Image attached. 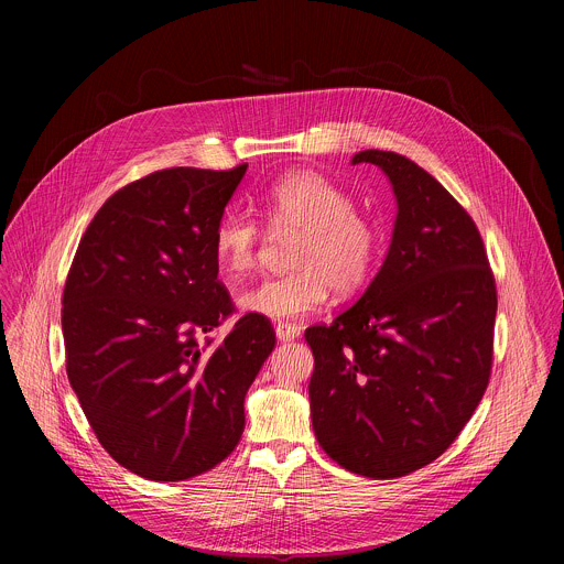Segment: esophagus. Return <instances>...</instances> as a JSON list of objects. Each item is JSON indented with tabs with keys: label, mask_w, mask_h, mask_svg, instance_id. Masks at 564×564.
Masks as SVG:
<instances>
[{
	"label": "esophagus",
	"mask_w": 564,
	"mask_h": 564,
	"mask_svg": "<svg viewBox=\"0 0 564 564\" xmlns=\"http://www.w3.org/2000/svg\"><path fill=\"white\" fill-rule=\"evenodd\" d=\"M299 335H301V328L294 326V324H279L276 326L279 341H294V339H299Z\"/></svg>",
	"instance_id": "obj_1"
}]
</instances>
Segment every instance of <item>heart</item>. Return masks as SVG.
Wrapping results in <instances>:
<instances>
[{
	"label": "heart",
	"instance_id": "obj_1",
	"mask_svg": "<svg viewBox=\"0 0 564 564\" xmlns=\"http://www.w3.org/2000/svg\"><path fill=\"white\" fill-rule=\"evenodd\" d=\"M265 220L276 231H296L294 272L268 279L240 294L243 310L268 318H299L314 312L328 292L352 294L375 265L377 225L355 209L352 196L316 172H290L261 196ZM214 254L229 276L257 265L261 227L246 212L227 209L212 234Z\"/></svg>",
	"mask_w": 564,
	"mask_h": 564
}]
</instances>
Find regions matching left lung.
Returning <instances> with one entry per match:
<instances>
[{
  "instance_id": "left-lung-1",
  "label": "left lung",
  "mask_w": 564,
  "mask_h": 564,
  "mask_svg": "<svg viewBox=\"0 0 564 564\" xmlns=\"http://www.w3.org/2000/svg\"><path fill=\"white\" fill-rule=\"evenodd\" d=\"M397 198L386 261L330 326H312L310 413L339 466L375 479L437 459L485 394L494 364L496 279L466 209L420 165L366 149Z\"/></svg>"
}]
</instances>
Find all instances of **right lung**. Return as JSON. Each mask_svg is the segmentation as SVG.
<instances>
[{
    "mask_svg": "<svg viewBox=\"0 0 564 564\" xmlns=\"http://www.w3.org/2000/svg\"><path fill=\"white\" fill-rule=\"evenodd\" d=\"M246 172L174 167L129 183L98 209L66 276L70 388L105 451L153 481L189 479L236 448L276 344L254 312L223 344L207 337L234 314L212 234Z\"/></svg>",
    "mask_w": 564,
    "mask_h": 564,
    "instance_id": "1",
    "label": "right lung"
}]
</instances>
